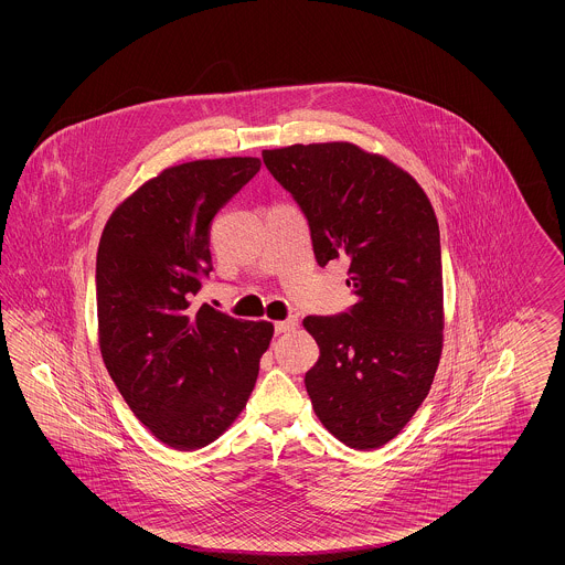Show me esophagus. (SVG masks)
<instances>
[{"label":"esophagus","mask_w":565,"mask_h":565,"mask_svg":"<svg viewBox=\"0 0 565 565\" xmlns=\"http://www.w3.org/2000/svg\"><path fill=\"white\" fill-rule=\"evenodd\" d=\"M296 326H298V318H288V320H284V322H275V332L277 334H281V332H290V330H295Z\"/></svg>","instance_id":"obj_1"}]
</instances>
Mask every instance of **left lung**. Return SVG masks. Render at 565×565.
<instances>
[{
	"label": "left lung",
	"instance_id": "1",
	"mask_svg": "<svg viewBox=\"0 0 565 565\" xmlns=\"http://www.w3.org/2000/svg\"><path fill=\"white\" fill-rule=\"evenodd\" d=\"M263 161L307 217L318 265L345 260L358 298L339 316L302 320L320 345L307 394L326 430L376 449L422 406L443 351L430 199L401 167L348 141L263 150Z\"/></svg>",
	"mask_w": 565,
	"mask_h": 565
}]
</instances>
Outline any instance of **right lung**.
Listing matches in <instances>:
<instances>
[{
	"label": "right lung",
	"mask_w": 565,
	"mask_h": 565,
	"mask_svg": "<svg viewBox=\"0 0 565 565\" xmlns=\"http://www.w3.org/2000/svg\"><path fill=\"white\" fill-rule=\"evenodd\" d=\"M258 171L252 157L169 167L114 210L99 242L106 369L135 417L178 451L237 419L269 350L273 323L192 305L214 269L212 220Z\"/></svg>",
	"instance_id": "right-lung-1"
}]
</instances>
